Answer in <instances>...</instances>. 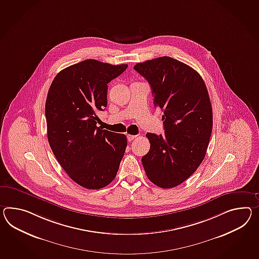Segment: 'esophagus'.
<instances>
[{"instance_id": "esophagus-1", "label": "esophagus", "mask_w": 259, "mask_h": 259, "mask_svg": "<svg viewBox=\"0 0 259 259\" xmlns=\"http://www.w3.org/2000/svg\"><path fill=\"white\" fill-rule=\"evenodd\" d=\"M137 137L138 136H136V135H127V140L128 141H132L135 139H137Z\"/></svg>"}]
</instances>
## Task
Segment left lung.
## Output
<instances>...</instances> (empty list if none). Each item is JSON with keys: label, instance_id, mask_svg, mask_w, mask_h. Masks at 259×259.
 <instances>
[{"label": "left lung", "instance_id": "obj_1", "mask_svg": "<svg viewBox=\"0 0 259 259\" xmlns=\"http://www.w3.org/2000/svg\"><path fill=\"white\" fill-rule=\"evenodd\" d=\"M150 83L153 105L164 115V135L147 133L151 149L141 161L149 180L168 189L186 181L206 155L212 109L201 76L173 58L159 57L134 66Z\"/></svg>", "mask_w": 259, "mask_h": 259}]
</instances>
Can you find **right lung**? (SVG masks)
Masks as SVG:
<instances>
[{
    "label": "right lung",
    "mask_w": 259,
    "mask_h": 259,
    "mask_svg": "<svg viewBox=\"0 0 259 259\" xmlns=\"http://www.w3.org/2000/svg\"><path fill=\"white\" fill-rule=\"evenodd\" d=\"M127 67L85 60L59 72L49 90V143L67 175L86 189L111 183L124 155L126 137L96 126V113L107 107V83Z\"/></svg>",
    "instance_id": "1"
}]
</instances>
